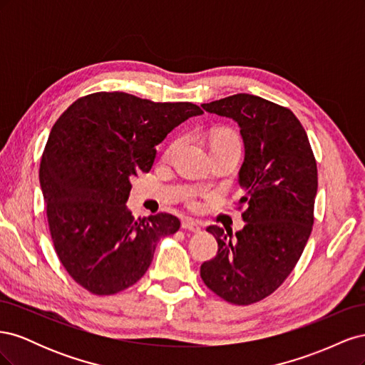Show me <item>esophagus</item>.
Here are the masks:
<instances>
[{
  "mask_svg": "<svg viewBox=\"0 0 365 365\" xmlns=\"http://www.w3.org/2000/svg\"><path fill=\"white\" fill-rule=\"evenodd\" d=\"M182 228L187 230V231H192V233H201L202 225H201V222H197V220L184 219L182 220Z\"/></svg>",
  "mask_w": 365,
  "mask_h": 365,
  "instance_id": "34e87169",
  "label": "esophagus"
}]
</instances>
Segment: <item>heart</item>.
Here are the masks:
<instances>
[{"label": "heart", "mask_w": 365, "mask_h": 365, "mask_svg": "<svg viewBox=\"0 0 365 365\" xmlns=\"http://www.w3.org/2000/svg\"><path fill=\"white\" fill-rule=\"evenodd\" d=\"M176 145H172L169 148V150L165 152V157L170 155V152L173 150ZM216 146H236V148H240V140L237 137V134L235 130H231L228 128H219L213 132L212 135V141H210V148H216ZM187 202H189V205L195 207L196 205V200H195V195H189V197H187Z\"/></svg>", "instance_id": "b5f03b06"}]
</instances>
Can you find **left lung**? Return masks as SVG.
I'll use <instances>...</instances> for the list:
<instances>
[{
	"mask_svg": "<svg viewBox=\"0 0 365 365\" xmlns=\"http://www.w3.org/2000/svg\"><path fill=\"white\" fill-rule=\"evenodd\" d=\"M207 113L233 118L245 160L239 170L245 227L210 225L217 254L201 264L207 288L247 306L271 295L295 268L314 225L317 161L304 128L291 109L259 96L235 94L204 103Z\"/></svg>",
	"mask_w": 365,
	"mask_h": 365,
	"instance_id": "8db88e82",
	"label": "left lung"
}]
</instances>
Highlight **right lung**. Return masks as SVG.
<instances>
[{"mask_svg":"<svg viewBox=\"0 0 365 365\" xmlns=\"http://www.w3.org/2000/svg\"><path fill=\"white\" fill-rule=\"evenodd\" d=\"M200 114L189 102L102 91L77 98L54 123L39 182L54 251L86 291L128 289L146 274L158 240L180 230L169 213L134 219L126 201L130 180L150 170L155 146Z\"/></svg>","mask_w":365,"mask_h":365,"instance_id":"add662e5","label":"right lung"}]
</instances>
